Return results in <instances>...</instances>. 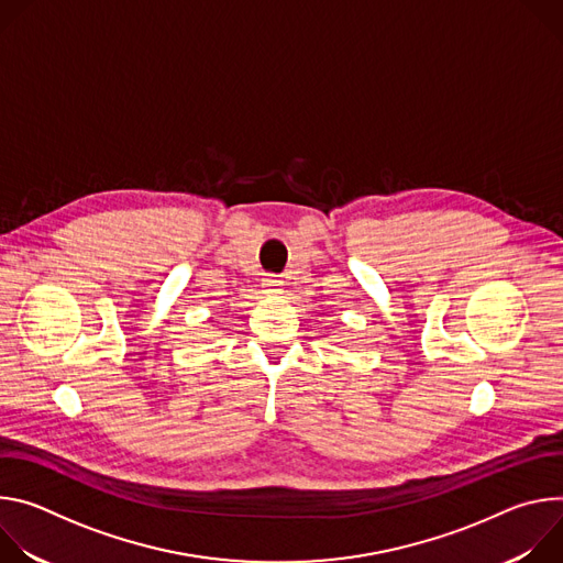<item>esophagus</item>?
I'll list each match as a JSON object with an SVG mask.
<instances>
[{
    "label": "esophagus",
    "instance_id": "obj_1",
    "mask_svg": "<svg viewBox=\"0 0 563 563\" xmlns=\"http://www.w3.org/2000/svg\"><path fill=\"white\" fill-rule=\"evenodd\" d=\"M280 280L276 278V276H265L263 278V289L267 291V294H276V291H280Z\"/></svg>",
    "mask_w": 563,
    "mask_h": 563
}]
</instances>
